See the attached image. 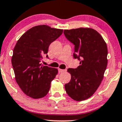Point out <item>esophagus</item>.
Instances as JSON below:
<instances>
[{
    "label": "esophagus",
    "instance_id": "obj_1",
    "mask_svg": "<svg viewBox=\"0 0 122 122\" xmlns=\"http://www.w3.org/2000/svg\"><path fill=\"white\" fill-rule=\"evenodd\" d=\"M58 71H59V73H63V72L66 71V70H65V69H58Z\"/></svg>",
    "mask_w": 122,
    "mask_h": 122
}]
</instances>
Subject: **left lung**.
I'll list each match as a JSON object with an SVG mask.
<instances>
[{"label":"left lung","instance_id":"left-lung-1","mask_svg":"<svg viewBox=\"0 0 122 122\" xmlns=\"http://www.w3.org/2000/svg\"><path fill=\"white\" fill-rule=\"evenodd\" d=\"M64 34L74 45V58L80 61L76 69H68L71 80L65 90L74 100H85L95 93L103 78L108 63L107 44L92 28L65 30Z\"/></svg>","mask_w":122,"mask_h":122}]
</instances>
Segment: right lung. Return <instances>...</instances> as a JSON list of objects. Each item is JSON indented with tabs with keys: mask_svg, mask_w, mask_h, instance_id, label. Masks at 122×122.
<instances>
[{
	"mask_svg": "<svg viewBox=\"0 0 122 122\" xmlns=\"http://www.w3.org/2000/svg\"><path fill=\"white\" fill-rule=\"evenodd\" d=\"M63 30L46 25L35 26L20 38L13 49L11 63L15 78L21 90L30 97L38 99L49 92L51 82L57 74V69L43 66L52 42L61 35Z\"/></svg>",
	"mask_w": 122,
	"mask_h": 122,
	"instance_id": "right-lung-1",
	"label": "right lung"
}]
</instances>
